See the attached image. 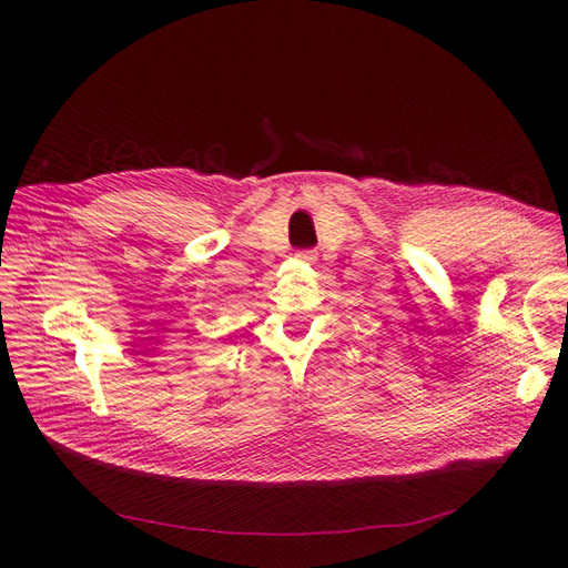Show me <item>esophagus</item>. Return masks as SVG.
<instances>
[{
    "instance_id": "esophagus-1",
    "label": "esophagus",
    "mask_w": 568,
    "mask_h": 568,
    "mask_svg": "<svg viewBox=\"0 0 568 568\" xmlns=\"http://www.w3.org/2000/svg\"><path fill=\"white\" fill-rule=\"evenodd\" d=\"M297 258H300V262H304V264H314L316 262V252L314 250H302V252H297Z\"/></svg>"
}]
</instances>
